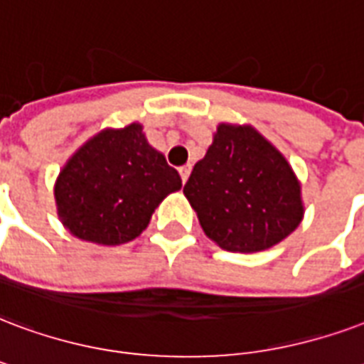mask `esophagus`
I'll use <instances>...</instances> for the list:
<instances>
[{
  "label": "esophagus",
  "mask_w": 364,
  "mask_h": 364,
  "mask_svg": "<svg viewBox=\"0 0 364 364\" xmlns=\"http://www.w3.org/2000/svg\"><path fill=\"white\" fill-rule=\"evenodd\" d=\"M179 176H181L183 183H187L188 176H191V166H181V168H179Z\"/></svg>",
  "instance_id": "esophagus-1"
}]
</instances>
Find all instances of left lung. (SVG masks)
Masks as SVG:
<instances>
[{
  "label": "left lung",
  "mask_w": 364,
  "mask_h": 364,
  "mask_svg": "<svg viewBox=\"0 0 364 364\" xmlns=\"http://www.w3.org/2000/svg\"><path fill=\"white\" fill-rule=\"evenodd\" d=\"M183 194L206 237L238 254L279 244L305 213L301 183L290 162L250 124H219Z\"/></svg>",
  "instance_id": "1"
}]
</instances>
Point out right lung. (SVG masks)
<instances>
[{
    "mask_svg": "<svg viewBox=\"0 0 364 364\" xmlns=\"http://www.w3.org/2000/svg\"><path fill=\"white\" fill-rule=\"evenodd\" d=\"M181 177L149 145L139 122L105 127L87 139L55 181L60 223L80 240L118 246L145 231Z\"/></svg>",
    "mask_w": 364,
    "mask_h": 364,
    "instance_id": "1",
    "label": "right lung"
}]
</instances>
